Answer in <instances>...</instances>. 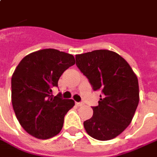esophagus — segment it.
Segmentation results:
<instances>
[{
  "label": "esophagus",
  "mask_w": 157,
  "mask_h": 157,
  "mask_svg": "<svg viewBox=\"0 0 157 157\" xmlns=\"http://www.w3.org/2000/svg\"><path fill=\"white\" fill-rule=\"evenodd\" d=\"M75 105H77V106H81V105H83L82 102H75Z\"/></svg>",
  "instance_id": "34e87169"
}]
</instances>
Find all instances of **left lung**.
Segmentation results:
<instances>
[{
    "mask_svg": "<svg viewBox=\"0 0 157 157\" xmlns=\"http://www.w3.org/2000/svg\"><path fill=\"white\" fill-rule=\"evenodd\" d=\"M76 66L101 94L94 114L83 125L90 137L113 139L131 124L139 102L137 75L126 61L116 52L96 50L75 56Z\"/></svg>",
    "mask_w": 157,
    "mask_h": 157,
    "instance_id": "obj_1",
    "label": "left lung"
}]
</instances>
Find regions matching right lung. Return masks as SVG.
Masks as SVG:
<instances>
[{
    "label": "right lung",
    "mask_w": 157,
    "mask_h": 157,
    "mask_svg": "<svg viewBox=\"0 0 157 157\" xmlns=\"http://www.w3.org/2000/svg\"><path fill=\"white\" fill-rule=\"evenodd\" d=\"M75 63L73 55L44 49L25 56L11 80L12 104L20 125L38 139H48L61 132L64 116L75 105L73 100L52 95L60 76Z\"/></svg>",
    "instance_id": "add662e5"
}]
</instances>
